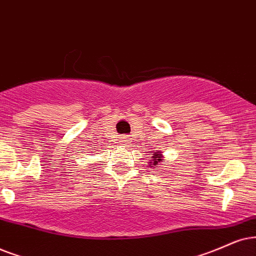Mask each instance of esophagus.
I'll list each match as a JSON object with an SVG mask.
<instances>
[{
    "mask_svg": "<svg viewBox=\"0 0 256 256\" xmlns=\"http://www.w3.org/2000/svg\"><path fill=\"white\" fill-rule=\"evenodd\" d=\"M122 142V143H124V145H128V144H130V140H128V138H124Z\"/></svg>",
    "mask_w": 256,
    "mask_h": 256,
    "instance_id": "obj_1",
    "label": "esophagus"
}]
</instances>
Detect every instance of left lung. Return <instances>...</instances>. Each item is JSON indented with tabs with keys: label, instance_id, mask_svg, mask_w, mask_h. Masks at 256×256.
<instances>
[{
	"label": "left lung",
	"instance_id": "8db88e82",
	"mask_svg": "<svg viewBox=\"0 0 256 256\" xmlns=\"http://www.w3.org/2000/svg\"><path fill=\"white\" fill-rule=\"evenodd\" d=\"M152 158H154V160H151V166H158V163H160V162H162L163 160H162V154H160V152H154V156H152Z\"/></svg>",
	"mask_w": 256,
	"mask_h": 256
}]
</instances>
